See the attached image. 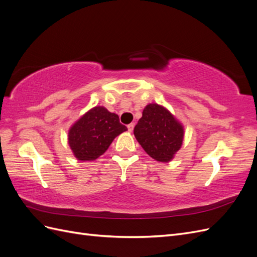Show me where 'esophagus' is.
Returning <instances> with one entry per match:
<instances>
[{"label": "esophagus", "mask_w": 257, "mask_h": 257, "mask_svg": "<svg viewBox=\"0 0 257 257\" xmlns=\"http://www.w3.org/2000/svg\"><path fill=\"white\" fill-rule=\"evenodd\" d=\"M134 123H131V124H128L127 125V130H128V132L130 133H132V132H133V130H134Z\"/></svg>", "instance_id": "esophagus-1"}]
</instances>
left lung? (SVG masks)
I'll list each match as a JSON object with an SVG mask.
<instances>
[{
    "label": "left lung",
    "mask_w": 257,
    "mask_h": 257,
    "mask_svg": "<svg viewBox=\"0 0 257 257\" xmlns=\"http://www.w3.org/2000/svg\"><path fill=\"white\" fill-rule=\"evenodd\" d=\"M134 135L144 150L152 159L168 163L180 150L184 127L165 107L149 104L134 128Z\"/></svg>",
    "instance_id": "8db88e82"
}]
</instances>
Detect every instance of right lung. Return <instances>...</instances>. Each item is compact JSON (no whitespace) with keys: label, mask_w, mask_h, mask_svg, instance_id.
<instances>
[{"label":"right lung","mask_w":257,"mask_h":257,"mask_svg":"<svg viewBox=\"0 0 257 257\" xmlns=\"http://www.w3.org/2000/svg\"><path fill=\"white\" fill-rule=\"evenodd\" d=\"M125 131L127 127L120 123L118 114L108 111L103 106H95L68 130V145L77 160L94 161Z\"/></svg>","instance_id":"1"}]
</instances>
